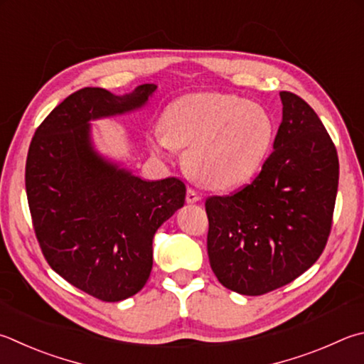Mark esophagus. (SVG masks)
Returning a JSON list of instances; mask_svg holds the SVG:
<instances>
[{
  "mask_svg": "<svg viewBox=\"0 0 364 364\" xmlns=\"http://www.w3.org/2000/svg\"><path fill=\"white\" fill-rule=\"evenodd\" d=\"M200 200V194L197 193V191H194V189H188L186 191V202L188 203H196V202H199Z\"/></svg>",
  "mask_w": 364,
  "mask_h": 364,
  "instance_id": "esophagus-1",
  "label": "esophagus"
}]
</instances>
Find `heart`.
<instances>
[{
  "label": "heart",
  "instance_id": "heart-1",
  "mask_svg": "<svg viewBox=\"0 0 364 364\" xmlns=\"http://www.w3.org/2000/svg\"><path fill=\"white\" fill-rule=\"evenodd\" d=\"M275 124L269 111L247 98L197 92L176 98L149 138L154 153L170 157L188 148L184 165L202 186L232 189L247 183L266 159Z\"/></svg>",
  "mask_w": 364,
  "mask_h": 364
}]
</instances>
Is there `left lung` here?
<instances>
[{
	"instance_id": "8db88e82",
	"label": "left lung",
	"mask_w": 364,
	"mask_h": 364,
	"mask_svg": "<svg viewBox=\"0 0 364 364\" xmlns=\"http://www.w3.org/2000/svg\"><path fill=\"white\" fill-rule=\"evenodd\" d=\"M274 151L239 193L208 197L207 250L223 287L261 296L288 285L318 259L331 230L339 159L325 125L291 92Z\"/></svg>"
}]
</instances>
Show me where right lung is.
<instances>
[{
  "instance_id": "add662e5",
  "label": "right lung",
  "mask_w": 364,
  "mask_h": 364,
  "mask_svg": "<svg viewBox=\"0 0 364 364\" xmlns=\"http://www.w3.org/2000/svg\"><path fill=\"white\" fill-rule=\"evenodd\" d=\"M156 89L75 92L39 125L26 156V197L44 257L73 287L105 302L146 285L156 230L183 207L186 188L178 178L141 180L98 153L90 122L141 109Z\"/></svg>"
}]
</instances>
